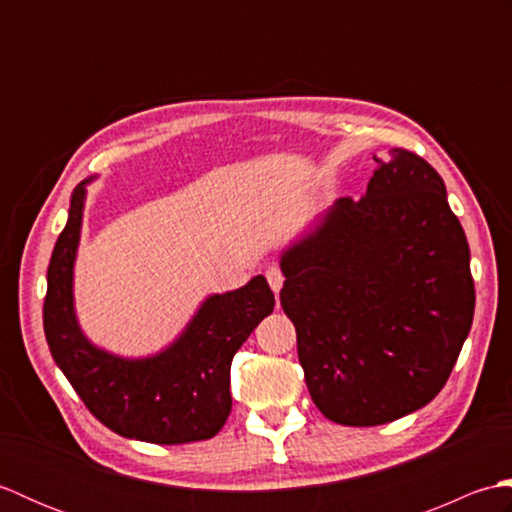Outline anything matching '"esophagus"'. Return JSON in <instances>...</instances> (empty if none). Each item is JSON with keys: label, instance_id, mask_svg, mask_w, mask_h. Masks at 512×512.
I'll return each mask as SVG.
<instances>
[{"label": "esophagus", "instance_id": "esophagus-1", "mask_svg": "<svg viewBox=\"0 0 512 512\" xmlns=\"http://www.w3.org/2000/svg\"><path fill=\"white\" fill-rule=\"evenodd\" d=\"M266 279H268V284H270V288H273L275 295H279L281 286H284V275H281V270H279L277 266L268 268V270H266Z\"/></svg>", "mask_w": 512, "mask_h": 512}]
</instances>
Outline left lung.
Wrapping results in <instances>:
<instances>
[{
	"label": "left lung",
	"mask_w": 512,
	"mask_h": 512,
	"mask_svg": "<svg viewBox=\"0 0 512 512\" xmlns=\"http://www.w3.org/2000/svg\"><path fill=\"white\" fill-rule=\"evenodd\" d=\"M374 160L363 198L336 200L279 264L310 396L347 427L436 398L475 312L469 242L438 171L407 149Z\"/></svg>",
	"instance_id": "obj_1"
}]
</instances>
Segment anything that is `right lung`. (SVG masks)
Returning a JSON list of instances; mask_svg holds the SVG:
<instances>
[{"label": "right lung", "instance_id": "obj_1", "mask_svg": "<svg viewBox=\"0 0 512 512\" xmlns=\"http://www.w3.org/2000/svg\"><path fill=\"white\" fill-rule=\"evenodd\" d=\"M92 180L72 191L68 222L48 266L43 330L54 363L94 418L118 436L154 444L209 440L233 407V356L273 312V290L257 275L242 288L206 297L178 339L158 354L125 358L94 345L74 312V262Z\"/></svg>", "mask_w": 512, "mask_h": 512}]
</instances>
